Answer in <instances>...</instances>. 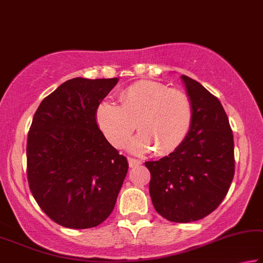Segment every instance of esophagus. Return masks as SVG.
<instances>
[{
  "label": "esophagus",
  "mask_w": 263,
  "mask_h": 263,
  "mask_svg": "<svg viewBox=\"0 0 263 263\" xmlns=\"http://www.w3.org/2000/svg\"><path fill=\"white\" fill-rule=\"evenodd\" d=\"M128 162H129V167H135V165L141 164L140 160L133 159V157H128Z\"/></svg>",
  "instance_id": "obj_1"
}]
</instances>
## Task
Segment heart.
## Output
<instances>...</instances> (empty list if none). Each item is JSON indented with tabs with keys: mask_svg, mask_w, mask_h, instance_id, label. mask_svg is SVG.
Masks as SVG:
<instances>
[{
	"mask_svg": "<svg viewBox=\"0 0 263 263\" xmlns=\"http://www.w3.org/2000/svg\"><path fill=\"white\" fill-rule=\"evenodd\" d=\"M120 106L101 102L96 122L110 144L123 147L137 128L140 135L130 148L137 153L153 149L167 155L183 142L193 121V103L180 89L155 81H140L121 91Z\"/></svg>",
	"mask_w": 263,
	"mask_h": 263,
	"instance_id": "b5f03b06",
	"label": "heart"
}]
</instances>
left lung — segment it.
I'll return each mask as SVG.
<instances>
[{
	"instance_id": "left-lung-1",
	"label": "left lung",
	"mask_w": 263,
	"mask_h": 263,
	"mask_svg": "<svg viewBox=\"0 0 263 263\" xmlns=\"http://www.w3.org/2000/svg\"><path fill=\"white\" fill-rule=\"evenodd\" d=\"M193 103V121L183 142L168 156L144 162L155 211L179 223L203 219L227 195L235 172L228 116L216 96L182 75Z\"/></svg>"
}]
</instances>
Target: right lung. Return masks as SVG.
Masks as SVG:
<instances>
[{"label": "right lung", "mask_w": 263, "mask_h": 263, "mask_svg": "<svg viewBox=\"0 0 263 263\" xmlns=\"http://www.w3.org/2000/svg\"><path fill=\"white\" fill-rule=\"evenodd\" d=\"M118 79L76 78L42 100L27 140V177L40 208L71 229L96 227L110 215L128 172L108 142L96 109Z\"/></svg>", "instance_id": "right-lung-1"}]
</instances>
